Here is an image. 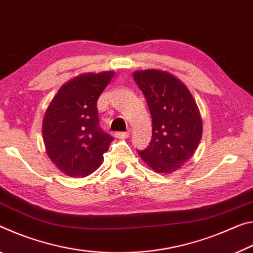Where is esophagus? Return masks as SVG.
<instances>
[{"instance_id": "34e87169", "label": "esophagus", "mask_w": 253, "mask_h": 253, "mask_svg": "<svg viewBox=\"0 0 253 253\" xmlns=\"http://www.w3.org/2000/svg\"><path fill=\"white\" fill-rule=\"evenodd\" d=\"M129 132H117V133H115V136L119 139H126L129 138Z\"/></svg>"}]
</instances>
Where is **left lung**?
I'll list each match as a JSON object with an SVG mask.
<instances>
[{"label": "left lung", "mask_w": 253, "mask_h": 253, "mask_svg": "<svg viewBox=\"0 0 253 253\" xmlns=\"http://www.w3.org/2000/svg\"><path fill=\"white\" fill-rule=\"evenodd\" d=\"M133 80L147 99L152 119L151 142L138 154L159 173L177 170L200 144L203 123L188 88L169 73L140 70Z\"/></svg>", "instance_id": "8db88e82"}]
</instances>
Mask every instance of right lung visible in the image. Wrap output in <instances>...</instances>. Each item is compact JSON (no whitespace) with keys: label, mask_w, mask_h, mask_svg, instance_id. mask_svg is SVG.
<instances>
[{"label":"right lung","mask_w":253,"mask_h":253,"mask_svg":"<svg viewBox=\"0 0 253 253\" xmlns=\"http://www.w3.org/2000/svg\"><path fill=\"white\" fill-rule=\"evenodd\" d=\"M114 72L84 74L61 87L45 112L42 136L47 155L61 172L86 177L103 161L114 138L99 126L97 99Z\"/></svg>","instance_id":"right-lung-1"}]
</instances>
